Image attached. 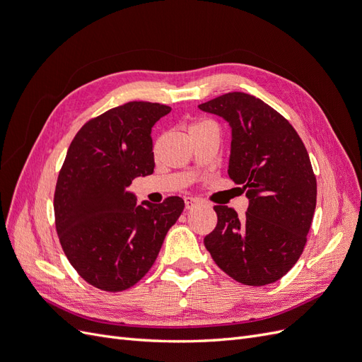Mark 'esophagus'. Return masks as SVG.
I'll return each instance as SVG.
<instances>
[{"instance_id": "34e87169", "label": "esophagus", "mask_w": 362, "mask_h": 362, "mask_svg": "<svg viewBox=\"0 0 362 362\" xmlns=\"http://www.w3.org/2000/svg\"><path fill=\"white\" fill-rule=\"evenodd\" d=\"M184 202H185V208H187V210H192V208L199 205V199L192 198V196H187V198H184Z\"/></svg>"}]
</instances>
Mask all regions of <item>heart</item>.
<instances>
[{"instance_id":"1","label":"heart","mask_w":362,"mask_h":362,"mask_svg":"<svg viewBox=\"0 0 362 362\" xmlns=\"http://www.w3.org/2000/svg\"><path fill=\"white\" fill-rule=\"evenodd\" d=\"M204 124H206L205 120H199V122H196V124H194L192 128H194V127H199V125H204Z\"/></svg>"}]
</instances>
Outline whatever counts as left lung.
<instances>
[{
    "mask_svg": "<svg viewBox=\"0 0 362 362\" xmlns=\"http://www.w3.org/2000/svg\"><path fill=\"white\" fill-rule=\"evenodd\" d=\"M199 108L231 127L228 175L249 199L242 218L216 205L217 225L204 245L233 279L267 286L298 262L310 233L317 182L308 152L288 120L255 96L231 92Z\"/></svg>",
    "mask_w": 362,
    "mask_h": 362,
    "instance_id": "obj_1",
    "label": "left lung"
}]
</instances>
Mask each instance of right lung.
Returning <instances> with one entry per match:
<instances>
[{"label": "right lung", "instance_id": "1", "mask_svg": "<svg viewBox=\"0 0 362 362\" xmlns=\"http://www.w3.org/2000/svg\"><path fill=\"white\" fill-rule=\"evenodd\" d=\"M170 110L144 101L115 107L86 122L68 149L54 193L56 229L72 267L96 288L124 291L144 278L184 210L180 196L137 205L128 190L154 172L151 129Z\"/></svg>", "mask_w": 362, "mask_h": 362}]
</instances>
